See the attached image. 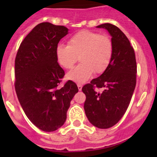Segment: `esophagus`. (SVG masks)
I'll return each instance as SVG.
<instances>
[{
    "mask_svg": "<svg viewBox=\"0 0 157 157\" xmlns=\"http://www.w3.org/2000/svg\"><path fill=\"white\" fill-rule=\"evenodd\" d=\"M77 87H78V90L80 91V90H82V87H83V86H82L81 84H77Z\"/></svg>",
    "mask_w": 157,
    "mask_h": 157,
    "instance_id": "1",
    "label": "esophagus"
}]
</instances>
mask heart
Masks as SVG:
<instances>
[{
	"label": "heart",
	"instance_id": "obj_1",
	"mask_svg": "<svg viewBox=\"0 0 157 157\" xmlns=\"http://www.w3.org/2000/svg\"><path fill=\"white\" fill-rule=\"evenodd\" d=\"M55 54L58 64L65 69L71 68L79 57L81 64L70 71L67 78L81 83L90 78L93 72L100 74L107 69L113 55V43L105 35L81 30L70 38L68 45L59 44Z\"/></svg>",
	"mask_w": 157,
	"mask_h": 157
}]
</instances>
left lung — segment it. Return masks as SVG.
I'll use <instances>...</instances> for the list:
<instances>
[{
    "label": "left lung",
    "mask_w": 157,
    "mask_h": 157,
    "mask_svg": "<svg viewBox=\"0 0 157 157\" xmlns=\"http://www.w3.org/2000/svg\"><path fill=\"white\" fill-rule=\"evenodd\" d=\"M106 29L112 36L113 55L107 69L82 88L86 95L84 110L93 125L106 129L118 122L125 113L136 86L135 54L125 35L110 23L96 26ZM102 88L98 93L94 86Z\"/></svg>",
    "instance_id": "8db88e82"
}]
</instances>
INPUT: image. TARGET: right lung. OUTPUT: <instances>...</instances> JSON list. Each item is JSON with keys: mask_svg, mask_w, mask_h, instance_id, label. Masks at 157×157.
I'll use <instances>...</instances> for the list:
<instances>
[{"mask_svg": "<svg viewBox=\"0 0 157 157\" xmlns=\"http://www.w3.org/2000/svg\"><path fill=\"white\" fill-rule=\"evenodd\" d=\"M68 29L44 22L35 26L20 45L15 59V90L20 105L31 122L46 132L64 124L71 101L78 92L64 76L56 58L59 41Z\"/></svg>", "mask_w": 157, "mask_h": 157, "instance_id": "right-lung-1", "label": "right lung"}]
</instances>
